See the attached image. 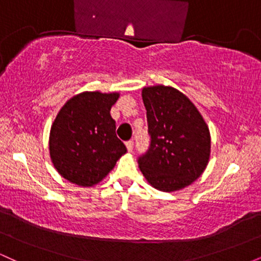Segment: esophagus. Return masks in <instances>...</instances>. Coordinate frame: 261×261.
I'll return each instance as SVG.
<instances>
[{
    "label": "esophagus",
    "instance_id": "1",
    "mask_svg": "<svg viewBox=\"0 0 261 261\" xmlns=\"http://www.w3.org/2000/svg\"><path fill=\"white\" fill-rule=\"evenodd\" d=\"M125 145H126V148H127V151L128 152H131L133 151V148H134V142L133 141H126V142H125Z\"/></svg>",
    "mask_w": 261,
    "mask_h": 261
}]
</instances>
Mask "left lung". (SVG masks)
I'll use <instances>...</instances> for the list:
<instances>
[{
    "label": "left lung",
    "instance_id": "8db88e82",
    "mask_svg": "<svg viewBox=\"0 0 261 261\" xmlns=\"http://www.w3.org/2000/svg\"><path fill=\"white\" fill-rule=\"evenodd\" d=\"M151 146L139 160L149 185L172 193L193 184L207 167L211 135L197 108L170 86L142 88Z\"/></svg>",
    "mask_w": 261,
    "mask_h": 261
}]
</instances>
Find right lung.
<instances>
[{"instance_id":"add662e5","label":"right lung","mask_w":261,"mask_h":261,"mask_svg":"<svg viewBox=\"0 0 261 261\" xmlns=\"http://www.w3.org/2000/svg\"><path fill=\"white\" fill-rule=\"evenodd\" d=\"M119 92H82L59 110L49 135L54 168L66 180L91 188L112 172L126 147L115 135L110 109Z\"/></svg>"}]
</instances>
